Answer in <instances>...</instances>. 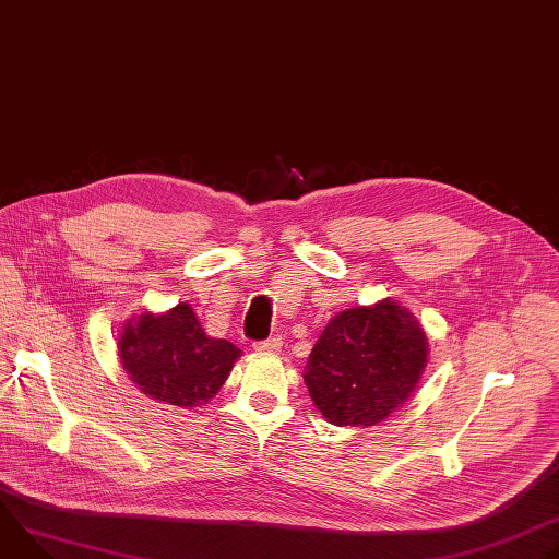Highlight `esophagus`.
Here are the masks:
<instances>
[{
	"label": "esophagus",
	"instance_id": "34e87169",
	"mask_svg": "<svg viewBox=\"0 0 559 559\" xmlns=\"http://www.w3.org/2000/svg\"><path fill=\"white\" fill-rule=\"evenodd\" d=\"M281 347H283L281 338H267V341L254 343V349L261 354H276V352H281Z\"/></svg>",
	"mask_w": 559,
	"mask_h": 559
}]
</instances>
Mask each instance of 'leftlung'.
Instances as JSON below:
<instances>
[{"instance_id":"obj_1","label":"left lung","mask_w":559,"mask_h":559,"mask_svg":"<svg viewBox=\"0 0 559 559\" xmlns=\"http://www.w3.org/2000/svg\"><path fill=\"white\" fill-rule=\"evenodd\" d=\"M429 343L416 316L386 298L336 313L313 345L305 384L316 409L338 427H371L414 393Z\"/></svg>"}]
</instances>
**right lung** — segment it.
I'll list each match as a JSON object with an SVG mask.
<instances>
[{
  "label": "right lung",
  "mask_w": 559,
  "mask_h": 559,
  "mask_svg": "<svg viewBox=\"0 0 559 559\" xmlns=\"http://www.w3.org/2000/svg\"><path fill=\"white\" fill-rule=\"evenodd\" d=\"M117 345L126 373L145 395L183 409L210 403L241 358L236 345L203 332L188 302L130 318Z\"/></svg>",
  "instance_id": "add662e5"
}]
</instances>
